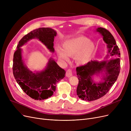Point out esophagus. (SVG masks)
Masks as SVG:
<instances>
[{
    "label": "esophagus",
    "mask_w": 131,
    "mask_h": 131,
    "mask_svg": "<svg viewBox=\"0 0 131 131\" xmlns=\"http://www.w3.org/2000/svg\"><path fill=\"white\" fill-rule=\"evenodd\" d=\"M72 71L71 70H68L66 72V76L68 78H70L72 76Z\"/></svg>",
    "instance_id": "esophagus-1"
}]
</instances>
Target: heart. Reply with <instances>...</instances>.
<instances>
[{"instance_id":"obj_1","label":"heart","mask_w":131,"mask_h":131,"mask_svg":"<svg viewBox=\"0 0 131 131\" xmlns=\"http://www.w3.org/2000/svg\"><path fill=\"white\" fill-rule=\"evenodd\" d=\"M58 58L63 61H68V56L73 57L78 65H85L90 61L95 50V45L85 37L71 38L64 41L63 49L56 48Z\"/></svg>"}]
</instances>
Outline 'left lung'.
<instances>
[{"mask_svg":"<svg viewBox=\"0 0 131 131\" xmlns=\"http://www.w3.org/2000/svg\"><path fill=\"white\" fill-rule=\"evenodd\" d=\"M95 32L101 34L107 44V54L104 60H91L76 70L79 79L77 95L81 99L88 101L104 96L117 79L121 70L120 51L112 34L102 27H98ZM112 56L119 57L110 58ZM98 77H101V80L96 82L94 78Z\"/></svg>","mask_w":131,"mask_h":131,"instance_id":"obj_1","label":"left lung"}]
</instances>
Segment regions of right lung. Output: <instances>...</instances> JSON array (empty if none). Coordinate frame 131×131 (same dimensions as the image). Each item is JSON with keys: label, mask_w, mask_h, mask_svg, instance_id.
Listing matches in <instances>:
<instances>
[{"label": "right lung", "mask_w": 131, "mask_h": 131, "mask_svg": "<svg viewBox=\"0 0 131 131\" xmlns=\"http://www.w3.org/2000/svg\"><path fill=\"white\" fill-rule=\"evenodd\" d=\"M57 32L50 27H41L33 30L20 40L14 54L13 72L17 83L23 91L32 99L42 100L53 94L56 83L65 76V71L52 58L48 60L42 70H30L25 64L21 48L32 39H38L51 52L53 53L54 38Z\"/></svg>", "instance_id": "add662e5"}]
</instances>
